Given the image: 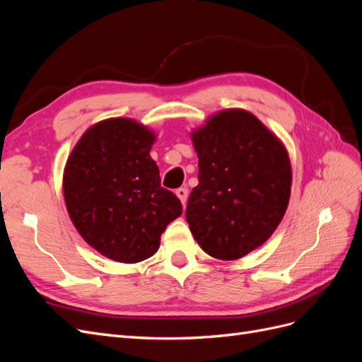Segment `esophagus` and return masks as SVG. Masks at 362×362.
<instances>
[{"instance_id": "esophagus-1", "label": "esophagus", "mask_w": 362, "mask_h": 362, "mask_svg": "<svg viewBox=\"0 0 362 362\" xmlns=\"http://www.w3.org/2000/svg\"><path fill=\"white\" fill-rule=\"evenodd\" d=\"M175 193H177L182 206H185V204H187V198H189V190L185 187H180V189H177V192H175Z\"/></svg>"}]
</instances>
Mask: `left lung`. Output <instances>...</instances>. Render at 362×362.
<instances>
[{"label":"left lung","instance_id":"left-lung-1","mask_svg":"<svg viewBox=\"0 0 362 362\" xmlns=\"http://www.w3.org/2000/svg\"><path fill=\"white\" fill-rule=\"evenodd\" d=\"M199 184L185 218L208 255L233 261L264 245L281 223L291 192L282 141L243 108H228L192 131Z\"/></svg>","mask_w":362,"mask_h":362}]
</instances>
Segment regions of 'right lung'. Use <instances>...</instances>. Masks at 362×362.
<instances>
[{"label": "right lung", "mask_w": 362, "mask_h": 362, "mask_svg": "<svg viewBox=\"0 0 362 362\" xmlns=\"http://www.w3.org/2000/svg\"><path fill=\"white\" fill-rule=\"evenodd\" d=\"M154 131L128 117H110L86 129L63 173V196L87 245L117 262L156 254L166 226L182 205L160 184L149 151Z\"/></svg>", "instance_id": "right-lung-1"}]
</instances>
